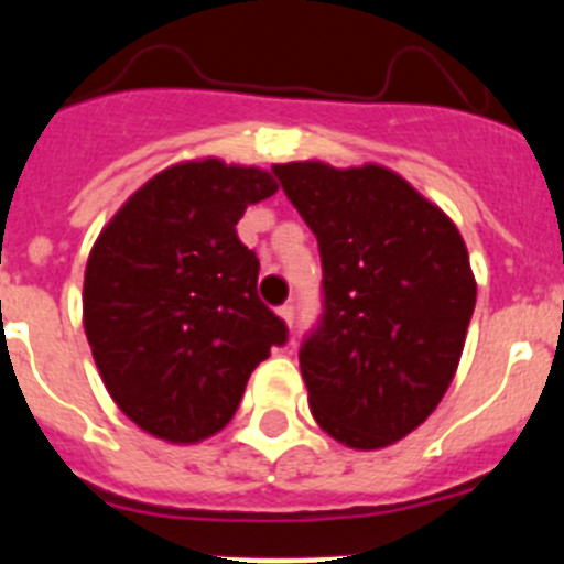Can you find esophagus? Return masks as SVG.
Instances as JSON below:
<instances>
[{
    "label": "esophagus",
    "mask_w": 564,
    "mask_h": 564,
    "mask_svg": "<svg viewBox=\"0 0 564 564\" xmlns=\"http://www.w3.org/2000/svg\"><path fill=\"white\" fill-rule=\"evenodd\" d=\"M276 313H279V316H282V318H285L288 325H293V316H296V307H293V305H282Z\"/></svg>",
    "instance_id": "obj_1"
}]
</instances>
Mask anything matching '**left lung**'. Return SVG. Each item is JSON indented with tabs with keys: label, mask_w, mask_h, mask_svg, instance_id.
I'll use <instances>...</instances> for the list:
<instances>
[{
	"label": "left lung",
	"mask_w": 564,
	"mask_h": 564,
	"mask_svg": "<svg viewBox=\"0 0 564 564\" xmlns=\"http://www.w3.org/2000/svg\"><path fill=\"white\" fill-rule=\"evenodd\" d=\"M273 174L316 234L318 327L299 367L316 423L350 449L417 430L460 364L477 282L455 223L401 174L367 163H276Z\"/></svg>",
	"instance_id": "1"
}]
</instances>
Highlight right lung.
Here are the masks:
<instances>
[{
    "label": "right lung",
    "instance_id": "right-lung-1",
    "mask_svg": "<svg viewBox=\"0 0 564 564\" xmlns=\"http://www.w3.org/2000/svg\"><path fill=\"white\" fill-rule=\"evenodd\" d=\"M271 172L217 158L163 169L98 234L84 333L123 415L169 443H200L237 412L285 322L257 296L259 259L237 237Z\"/></svg>",
    "mask_w": 564,
    "mask_h": 564
}]
</instances>
